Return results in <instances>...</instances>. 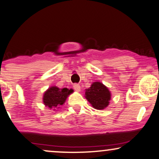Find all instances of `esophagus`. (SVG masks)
Returning a JSON list of instances; mask_svg holds the SVG:
<instances>
[{
    "instance_id": "34e87169",
    "label": "esophagus",
    "mask_w": 159,
    "mask_h": 159,
    "mask_svg": "<svg viewBox=\"0 0 159 159\" xmlns=\"http://www.w3.org/2000/svg\"><path fill=\"white\" fill-rule=\"evenodd\" d=\"M73 87L76 91H77V92L80 91V89H81V88H80V85H79V84H74Z\"/></svg>"
}]
</instances>
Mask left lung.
Listing matches in <instances>:
<instances>
[{
	"label": "left lung",
	"mask_w": 159,
	"mask_h": 159,
	"mask_svg": "<svg viewBox=\"0 0 159 159\" xmlns=\"http://www.w3.org/2000/svg\"><path fill=\"white\" fill-rule=\"evenodd\" d=\"M85 98L95 109L102 110L109 105L111 93L102 83L95 82L86 89Z\"/></svg>",
	"instance_id": "left-lung-1"
}]
</instances>
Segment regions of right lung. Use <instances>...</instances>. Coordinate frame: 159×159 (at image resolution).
I'll use <instances>...</instances> for the list:
<instances>
[{
    "label": "right lung",
    "mask_w": 159,
    "mask_h": 159,
    "mask_svg": "<svg viewBox=\"0 0 159 159\" xmlns=\"http://www.w3.org/2000/svg\"><path fill=\"white\" fill-rule=\"evenodd\" d=\"M73 92L72 89L66 88L60 89L57 87L53 86L45 92L43 96V102L45 105L51 109H54L58 106L63 105L68 96Z\"/></svg>",
    "instance_id": "1"
}]
</instances>
